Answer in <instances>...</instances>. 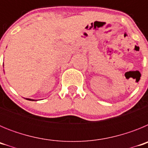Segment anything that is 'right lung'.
<instances>
[{
    "instance_id": "1",
    "label": "right lung",
    "mask_w": 148,
    "mask_h": 148,
    "mask_svg": "<svg viewBox=\"0 0 148 148\" xmlns=\"http://www.w3.org/2000/svg\"><path fill=\"white\" fill-rule=\"evenodd\" d=\"M27 100H32V99H27ZM32 101H34V100H32Z\"/></svg>"
}]
</instances>
